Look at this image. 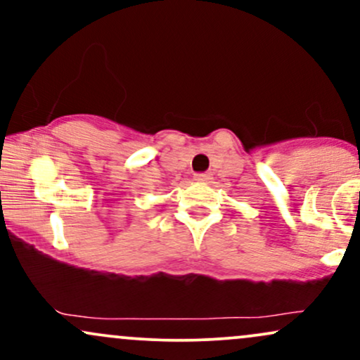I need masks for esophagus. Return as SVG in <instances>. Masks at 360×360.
I'll use <instances>...</instances> for the list:
<instances>
[{
    "instance_id": "34e87169",
    "label": "esophagus",
    "mask_w": 360,
    "mask_h": 360,
    "mask_svg": "<svg viewBox=\"0 0 360 360\" xmlns=\"http://www.w3.org/2000/svg\"><path fill=\"white\" fill-rule=\"evenodd\" d=\"M212 179V174L210 172H196L194 174V181H200V183H206V181Z\"/></svg>"
}]
</instances>
